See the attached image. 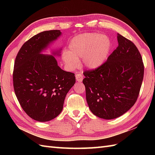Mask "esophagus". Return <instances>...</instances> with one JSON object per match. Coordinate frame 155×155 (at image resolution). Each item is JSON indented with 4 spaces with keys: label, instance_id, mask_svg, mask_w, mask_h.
Here are the masks:
<instances>
[{
    "label": "esophagus",
    "instance_id": "34e87169",
    "mask_svg": "<svg viewBox=\"0 0 155 155\" xmlns=\"http://www.w3.org/2000/svg\"><path fill=\"white\" fill-rule=\"evenodd\" d=\"M76 79H77V81L81 82L83 81V75L81 72H78L77 74H76Z\"/></svg>",
    "mask_w": 155,
    "mask_h": 155
}]
</instances>
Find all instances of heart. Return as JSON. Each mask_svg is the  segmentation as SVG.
<instances>
[{"label": "heart", "instance_id": "b5f03b06", "mask_svg": "<svg viewBox=\"0 0 155 155\" xmlns=\"http://www.w3.org/2000/svg\"><path fill=\"white\" fill-rule=\"evenodd\" d=\"M68 51L62 52L64 64L74 69L79 64L78 58L85 67L95 69L106 61L110 51V41L107 37L96 32L85 33L74 37L68 43Z\"/></svg>", "mask_w": 155, "mask_h": 155}]
</instances>
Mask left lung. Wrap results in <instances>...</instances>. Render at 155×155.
<instances>
[{
	"mask_svg": "<svg viewBox=\"0 0 155 155\" xmlns=\"http://www.w3.org/2000/svg\"><path fill=\"white\" fill-rule=\"evenodd\" d=\"M118 47L94 70L84 71L83 83L91 111L104 119L124 114L136 103L144 76V64L132 41L117 34Z\"/></svg>",
	"mask_w": 155,
	"mask_h": 155,
	"instance_id": "obj_1",
	"label": "left lung"
}]
</instances>
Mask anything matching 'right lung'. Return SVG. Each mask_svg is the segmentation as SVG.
Returning <instances> with one entry per match:
<instances>
[{
  "label": "right lung",
  "mask_w": 155,
  "mask_h": 155,
  "mask_svg": "<svg viewBox=\"0 0 155 155\" xmlns=\"http://www.w3.org/2000/svg\"><path fill=\"white\" fill-rule=\"evenodd\" d=\"M59 30L40 32L25 42L16 55L13 87L26 113L39 122L57 117L63 108L66 95L75 83L74 73L58 67L52 55L41 54L60 37ZM61 49L54 52L60 55Z\"/></svg>",
  "instance_id": "1"
}]
</instances>
